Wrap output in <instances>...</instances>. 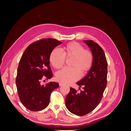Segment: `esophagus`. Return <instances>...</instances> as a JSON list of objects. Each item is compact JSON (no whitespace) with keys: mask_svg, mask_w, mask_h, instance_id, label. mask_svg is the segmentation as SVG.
I'll return each instance as SVG.
<instances>
[{"mask_svg":"<svg viewBox=\"0 0 131 131\" xmlns=\"http://www.w3.org/2000/svg\"><path fill=\"white\" fill-rule=\"evenodd\" d=\"M63 85V83H62V82H59V85L60 86H62Z\"/></svg>","mask_w":131,"mask_h":131,"instance_id":"1","label":"esophagus"}]
</instances>
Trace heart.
I'll return each mask as SVG.
<instances>
[{"label":"heart","instance_id":"heart-1","mask_svg":"<svg viewBox=\"0 0 131 131\" xmlns=\"http://www.w3.org/2000/svg\"><path fill=\"white\" fill-rule=\"evenodd\" d=\"M66 57H73L71 66L73 67L65 68L56 74V80L63 84H70L80 78V72L84 74L89 71L93 64V56L92 52L80 43L70 42L63 47V52L57 48L54 49L50 55L51 64L56 69H60L65 63Z\"/></svg>","mask_w":131,"mask_h":131}]
</instances>
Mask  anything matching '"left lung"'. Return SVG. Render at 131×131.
<instances>
[{"label": "left lung", "instance_id": "1", "mask_svg": "<svg viewBox=\"0 0 131 131\" xmlns=\"http://www.w3.org/2000/svg\"><path fill=\"white\" fill-rule=\"evenodd\" d=\"M84 41L92 52L93 64L86 76L77 82L83 90L78 92L70 88L66 98L67 108L78 116L90 113L100 103L106 86L108 74V63L103 50L92 40Z\"/></svg>", "mask_w": 131, "mask_h": 131}]
</instances>
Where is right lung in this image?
I'll return each instance as SVG.
<instances>
[{
  "label": "right lung",
  "instance_id": "1",
  "mask_svg": "<svg viewBox=\"0 0 131 131\" xmlns=\"http://www.w3.org/2000/svg\"><path fill=\"white\" fill-rule=\"evenodd\" d=\"M62 42L47 38L31 43L27 47L18 67L16 84L22 104L33 112L40 111L48 106L51 92L59 87L58 83L50 82L41 85L43 78L53 77L50 66V55Z\"/></svg>",
  "mask_w": 131,
  "mask_h": 131
}]
</instances>
